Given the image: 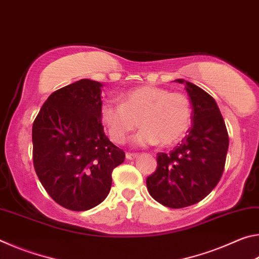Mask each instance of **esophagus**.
I'll use <instances>...</instances> for the list:
<instances>
[{"label":"esophagus","mask_w":259,"mask_h":259,"mask_svg":"<svg viewBox=\"0 0 259 259\" xmlns=\"http://www.w3.org/2000/svg\"><path fill=\"white\" fill-rule=\"evenodd\" d=\"M137 156H138L137 153H126V154H125V157H126V159H128V160H134V159H136V157H137Z\"/></svg>","instance_id":"esophagus-1"}]
</instances>
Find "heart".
<instances>
[{
  "label": "heart",
  "mask_w": 259,
  "mask_h": 259,
  "mask_svg": "<svg viewBox=\"0 0 259 259\" xmlns=\"http://www.w3.org/2000/svg\"><path fill=\"white\" fill-rule=\"evenodd\" d=\"M99 115L114 143L122 144L131 131L138 146H169L181 140L191 125L192 108L185 95L164 88L145 85L126 93L122 103L105 100Z\"/></svg>",
  "instance_id": "b5f03b06"
}]
</instances>
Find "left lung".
Masks as SVG:
<instances>
[{"label":"left lung","instance_id":"8db88e82","mask_svg":"<svg viewBox=\"0 0 259 259\" xmlns=\"http://www.w3.org/2000/svg\"><path fill=\"white\" fill-rule=\"evenodd\" d=\"M192 104V126L182 144L170 153L157 154L156 171L146 179L147 190L157 202L179 209L203 200L224 171L229 135L218 105L200 87L183 78Z\"/></svg>","mask_w":259,"mask_h":259}]
</instances>
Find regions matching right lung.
Returning a JSON list of instances; mask_svg holds the SVG:
<instances>
[{
  "mask_svg": "<svg viewBox=\"0 0 259 259\" xmlns=\"http://www.w3.org/2000/svg\"><path fill=\"white\" fill-rule=\"evenodd\" d=\"M100 82L82 78L52 93L33 123V162L43 187L64 208L84 211L106 199L124 152L99 115Z\"/></svg>",
  "mask_w": 259,
  "mask_h": 259,
  "instance_id": "obj_1",
  "label": "right lung"
}]
</instances>
